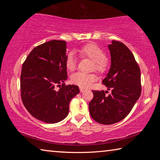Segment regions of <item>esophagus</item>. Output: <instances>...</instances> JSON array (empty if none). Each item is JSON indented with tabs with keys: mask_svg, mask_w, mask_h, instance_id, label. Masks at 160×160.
<instances>
[{
	"mask_svg": "<svg viewBox=\"0 0 160 160\" xmlns=\"http://www.w3.org/2000/svg\"><path fill=\"white\" fill-rule=\"evenodd\" d=\"M80 92H83L85 90V89H84V88H80Z\"/></svg>",
	"mask_w": 160,
	"mask_h": 160,
	"instance_id": "obj_1",
	"label": "esophagus"
}]
</instances>
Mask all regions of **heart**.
<instances>
[{
	"instance_id": "b5f03b06",
	"label": "heart",
	"mask_w": 160,
	"mask_h": 160,
	"mask_svg": "<svg viewBox=\"0 0 160 160\" xmlns=\"http://www.w3.org/2000/svg\"><path fill=\"white\" fill-rule=\"evenodd\" d=\"M76 52L81 58H88L93 61L92 70H95L100 74L107 72L110 67L109 59L105 56V53L101 48L94 44H87L78 48ZM66 68L72 71L76 68V59L73 54L70 53L67 55L66 61ZM97 76L94 73L85 74L82 72H76L72 75V82L82 88H88L95 82Z\"/></svg>"
}]
</instances>
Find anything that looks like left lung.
Returning <instances> with one entry per match:
<instances>
[{
    "label": "left lung",
    "mask_w": 160,
    "mask_h": 160,
    "mask_svg": "<svg viewBox=\"0 0 160 160\" xmlns=\"http://www.w3.org/2000/svg\"><path fill=\"white\" fill-rule=\"evenodd\" d=\"M112 65L102 83L112 90H92L89 103L91 117L97 123L110 125L126 118L141 94L140 70L133 54L122 42L109 45Z\"/></svg>",
    "instance_id": "8db88e82"
}]
</instances>
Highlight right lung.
I'll return each instance as SVG.
<instances>
[{
    "instance_id": "obj_1",
    "label": "right lung",
    "mask_w": 160,
    "mask_h": 160,
    "mask_svg": "<svg viewBox=\"0 0 160 160\" xmlns=\"http://www.w3.org/2000/svg\"><path fill=\"white\" fill-rule=\"evenodd\" d=\"M66 53V42L51 40L34 48L22 67V101L29 113L43 122L63 120L70 100L80 92L78 86L64 83Z\"/></svg>"
}]
</instances>
